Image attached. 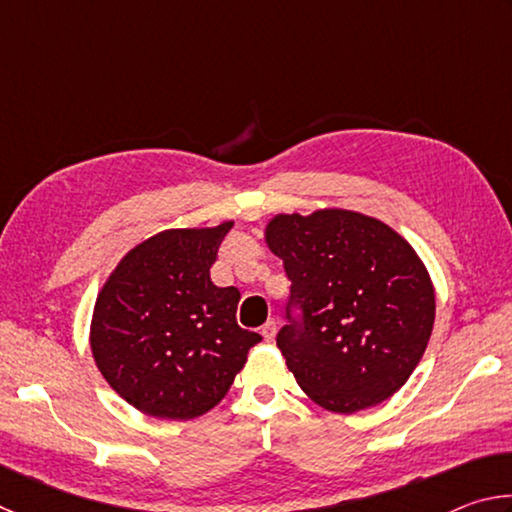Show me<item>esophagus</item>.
<instances>
[{
	"label": "esophagus",
	"mask_w": 512,
	"mask_h": 512,
	"mask_svg": "<svg viewBox=\"0 0 512 512\" xmlns=\"http://www.w3.org/2000/svg\"><path fill=\"white\" fill-rule=\"evenodd\" d=\"M275 329H277V323H275V320H268L266 325H262V336H264V341H273V339H275Z\"/></svg>",
	"instance_id": "esophagus-1"
}]
</instances>
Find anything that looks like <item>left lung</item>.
Here are the masks:
<instances>
[{"instance_id": "1", "label": "left lung", "mask_w": 512, "mask_h": 512, "mask_svg": "<svg viewBox=\"0 0 512 512\" xmlns=\"http://www.w3.org/2000/svg\"><path fill=\"white\" fill-rule=\"evenodd\" d=\"M264 241L302 309V323L280 329L277 348L309 400L350 415L400 391L436 318L431 275L409 241L343 207L275 214Z\"/></svg>"}]
</instances>
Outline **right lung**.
<instances>
[{
	"instance_id": "add662e5",
	"label": "right lung",
	"mask_w": 512,
	"mask_h": 512,
	"mask_svg": "<svg viewBox=\"0 0 512 512\" xmlns=\"http://www.w3.org/2000/svg\"><path fill=\"white\" fill-rule=\"evenodd\" d=\"M235 221L171 228L119 259L94 302L90 348L103 379L137 411L194 420L219 404L262 336L237 325V287L210 266Z\"/></svg>"
}]
</instances>
